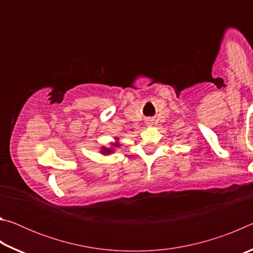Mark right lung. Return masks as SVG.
<instances>
[{
  "instance_id": "add662e5",
  "label": "right lung",
  "mask_w": 253,
  "mask_h": 253,
  "mask_svg": "<svg viewBox=\"0 0 253 253\" xmlns=\"http://www.w3.org/2000/svg\"><path fill=\"white\" fill-rule=\"evenodd\" d=\"M113 147H119L118 143H113ZM114 149L113 148H107V147H102L101 148V153L105 154V155H108V154L113 153Z\"/></svg>"
}]
</instances>
